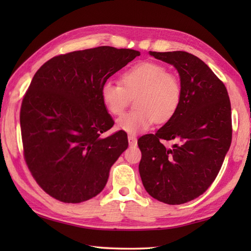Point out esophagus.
<instances>
[{
    "label": "esophagus",
    "mask_w": 251,
    "mask_h": 251,
    "mask_svg": "<svg viewBox=\"0 0 251 251\" xmlns=\"http://www.w3.org/2000/svg\"><path fill=\"white\" fill-rule=\"evenodd\" d=\"M128 142L130 146H136L137 145V138L135 136H128Z\"/></svg>",
    "instance_id": "esophagus-1"
}]
</instances>
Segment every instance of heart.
Returning <instances> with one entry per match:
<instances>
[{
	"label": "heart",
	"mask_w": 251,
	"mask_h": 251,
	"mask_svg": "<svg viewBox=\"0 0 251 251\" xmlns=\"http://www.w3.org/2000/svg\"><path fill=\"white\" fill-rule=\"evenodd\" d=\"M121 84L106 82L100 90L101 100L112 115H121L136 94V110L116 121V128L136 135L147 130L154 122L170 121L182 101V85L166 67L143 61L123 72Z\"/></svg>",
	"instance_id": "1"
}]
</instances>
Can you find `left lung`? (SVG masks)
<instances>
[{
  "mask_svg": "<svg viewBox=\"0 0 251 251\" xmlns=\"http://www.w3.org/2000/svg\"><path fill=\"white\" fill-rule=\"evenodd\" d=\"M149 54L177 69L183 95L173 119L138 140L140 177L153 199L184 204L209 188L230 149V98L225 84L196 56L181 50ZM162 140L176 143L168 149Z\"/></svg>",
  "mask_w": 251,
  "mask_h": 251,
  "instance_id": "1",
  "label": "left lung"
}]
</instances>
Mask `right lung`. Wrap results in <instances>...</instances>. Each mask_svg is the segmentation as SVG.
I'll return each mask as SVG.
<instances>
[{"label":"right lung","mask_w":251,"mask_h":251,"mask_svg":"<svg viewBox=\"0 0 251 251\" xmlns=\"http://www.w3.org/2000/svg\"><path fill=\"white\" fill-rule=\"evenodd\" d=\"M137 56L140 51L99 46L56 56L34 74L20 109L24 155L54 199L76 204L103 190L128 139L122 130L100 137L114 125L100 90Z\"/></svg>","instance_id":"obj_1"}]
</instances>
